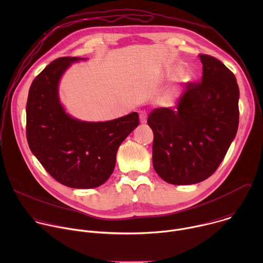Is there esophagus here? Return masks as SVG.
I'll list each match as a JSON object with an SVG mask.
<instances>
[{
	"label": "esophagus",
	"instance_id": "obj_1",
	"mask_svg": "<svg viewBox=\"0 0 263 263\" xmlns=\"http://www.w3.org/2000/svg\"><path fill=\"white\" fill-rule=\"evenodd\" d=\"M146 118H147L146 111L142 110V111H140V112H139V120H140V123H141V124L146 123Z\"/></svg>",
	"mask_w": 263,
	"mask_h": 263
}]
</instances>
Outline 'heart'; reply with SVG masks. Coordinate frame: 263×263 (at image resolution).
Here are the masks:
<instances>
[{"instance_id":"heart-1","label":"heart","mask_w":263,"mask_h":263,"mask_svg":"<svg viewBox=\"0 0 263 263\" xmlns=\"http://www.w3.org/2000/svg\"><path fill=\"white\" fill-rule=\"evenodd\" d=\"M168 100H170V99H167V101H168Z\"/></svg>"}]
</instances>
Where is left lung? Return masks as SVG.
<instances>
[{
	"label": "left lung",
	"mask_w": 263,
	"mask_h": 263,
	"mask_svg": "<svg viewBox=\"0 0 263 263\" xmlns=\"http://www.w3.org/2000/svg\"><path fill=\"white\" fill-rule=\"evenodd\" d=\"M199 56L202 81L186 84L176 110L156 108L147 118L154 133L153 166L170 184L190 185L209 178L238 129L235 76L218 59Z\"/></svg>",
	"instance_id": "left-lung-1"
}]
</instances>
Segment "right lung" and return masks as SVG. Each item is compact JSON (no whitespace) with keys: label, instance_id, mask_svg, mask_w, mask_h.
Here are the masks:
<instances>
[{"label":"right lung","instance_id":"add662e5","mask_svg":"<svg viewBox=\"0 0 263 263\" xmlns=\"http://www.w3.org/2000/svg\"><path fill=\"white\" fill-rule=\"evenodd\" d=\"M61 57L37 76L29 89L27 140L33 155L59 183L71 189H95L114 173L121 143L139 125L137 112L107 122H83L66 114L58 85L72 62Z\"/></svg>","mask_w":263,"mask_h":263}]
</instances>
